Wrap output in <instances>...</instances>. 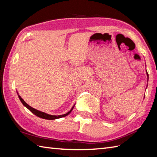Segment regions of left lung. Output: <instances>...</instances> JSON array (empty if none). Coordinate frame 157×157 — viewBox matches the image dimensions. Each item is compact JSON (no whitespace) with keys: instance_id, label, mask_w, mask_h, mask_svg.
I'll use <instances>...</instances> for the list:
<instances>
[{"instance_id":"1","label":"left lung","mask_w":157,"mask_h":157,"mask_svg":"<svg viewBox=\"0 0 157 157\" xmlns=\"http://www.w3.org/2000/svg\"><path fill=\"white\" fill-rule=\"evenodd\" d=\"M146 75H147V78H148V72L146 71Z\"/></svg>"}]
</instances>
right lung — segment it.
Returning a JSON list of instances; mask_svg holds the SVG:
<instances>
[{"label":"right lung","mask_w":157,"mask_h":157,"mask_svg":"<svg viewBox=\"0 0 157 157\" xmlns=\"http://www.w3.org/2000/svg\"><path fill=\"white\" fill-rule=\"evenodd\" d=\"M17 94H18V97H19V100H20V101L21 102V103L23 105V106H25L26 108L27 109H28L29 111H30L32 113H34V114L35 115H36L37 117H40V118H42V119H48V120H54V119H59V118H61V117H65V116H67V115H68L70 113H71V111H72V110H73V107H74V106H75V105H73V106H72V108L71 109V110H70L69 111H68L67 113H65V114H63V115H49V114H47V113H44V112H42V111H38V110H36V109H34V108H32V106H29V105H28L27 103H26L24 101H23V98L21 97V96H20L19 95V94H18V92H17Z\"/></svg>","instance_id":"add662e5"}]
</instances>
